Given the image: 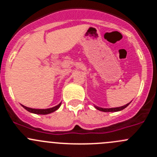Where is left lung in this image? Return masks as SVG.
Wrapping results in <instances>:
<instances>
[{
    "instance_id": "obj_1",
    "label": "left lung",
    "mask_w": 157,
    "mask_h": 157,
    "mask_svg": "<svg viewBox=\"0 0 157 157\" xmlns=\"http://www.w3.org/2000/svg\"><path fill=\"white\" fill-rule=\"evenodd\" d=\"M129 104H130V102L128 104H126V105H123V106L116 107V108H111V109H104V108H100V107H96V106H95V108H96L98 110L105 112V113H107V112H118V111H120V110L124 109L126 108V107H127Z\"/></svg>"
}]
</instances>
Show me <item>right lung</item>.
I'll return each instance as SVG.
<instances>
[{"label": "right lung", "instance_id": "obj_1", "mask_svg": "<svg viewBox=\"0 0 157 157\" xmlns=\"http://www.w3.org/2000/svg\"><path fill=\"white\" fill-rule=\"evenodd\" d=\"M61 103H59V105H56L55 107H52V108L50 109H31V108H28V107L25 106V105H22L24 108L26 110H28V112L32 113H35V114H41V115H46V114H49V113H52L53 112L56 111L60 107Z\"/></svg>", "mask_w": 157, "mask_h": 157}]
</instances>
